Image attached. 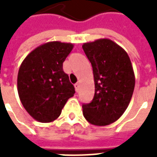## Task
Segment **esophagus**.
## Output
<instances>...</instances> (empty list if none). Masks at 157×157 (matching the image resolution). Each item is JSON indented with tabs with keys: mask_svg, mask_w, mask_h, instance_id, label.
I'll use <instances>...</instances> for the list:
<instances>
[{
	"mask_svg": "<svg viewBox=\"0 0 157 157\" xmlns=\"http://www.w3.org/2000/svg\"><path fill=\"white\" fill-rule=\"evenodd\" d=\"M79 87H80V84H79V83H75V91H76V92H78Z\"/></svg>",
	"mask_w": 157,
	"mask_h": 157,
	"instance_id": "esophagus-1",
	"label": "esophagus"
}]
</instances>
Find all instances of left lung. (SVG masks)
Listing matches in <instances>:
<instances>
[{"mask_svg": "<svg viewBox=\"0 0 157 157\" xmlns=\"http://www.w3.org/2000/svg\"><path fill=\"white\" fill-rule=\"evenodd\" d=\"M93 71L95 94L83 104V116L97 126H105L120 118L134 92L135 77L128 54L109 39H97L82 45Z\"/></svg>", "mask_w": 157, "mask_h": 157, "instance_id": "obj_1", "label": "left lung"}]
</instances>
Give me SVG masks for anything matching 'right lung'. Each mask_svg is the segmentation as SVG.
I'll use <instances>...</instances> for the list:
<instances>
[{
	"label": "right lung",
	"instance_id": "1",
	"mask_svg": "<svg viewBox=\"0 0 157 157\" xmlns=\"http://www.w3.org/2000/svg\"><path fill=\"white\" fill-rule=\"evenodd\" d=\"M71 43L53 41L39 45L27 55L17 74L20 101L29 115L41 123L55 121L75 94V87L63 71Z\"/></svg>",
	"mask_w": 157,
	"mask_h": 157
}]
</instances>
